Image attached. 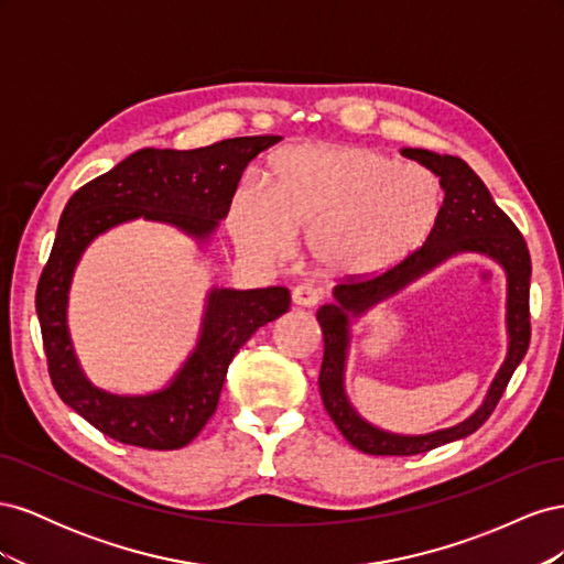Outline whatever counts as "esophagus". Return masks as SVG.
Here are the masks:
<instances>
[{
	"label": "esophagus",
	"mask_w": 564,
	"mask_h": 564,
	"mask_svg": "<svg viewBox=\"0 0 564 564\" xmlns=\"http://www.w3.org/2000/svg\"><path fill=\"white\" fill-rule=\"evenodd\" d=\"M292 301L299 305V308H315V305H319L322 301V294L311 284H299L294 286Z\"/></svg>",
	"instance_id": "obj_1"
}]
</instances>
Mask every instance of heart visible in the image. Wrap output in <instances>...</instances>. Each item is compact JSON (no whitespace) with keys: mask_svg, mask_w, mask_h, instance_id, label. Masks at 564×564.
<instances>
[{"mask_svg":"<svg viewBox=\"0 0 564 564\" xmlns=\"http://www.w3.org/2000/svg\"><path fill=\"white\" fill-rule=\"evenodd\" d=\"M445 191L429 169L357 145H289L270 162L268 187L242 185L228 224L237 245L284 259L308 235L319 270L371 278L402 263L433 232Z\"/></svg>","mask_w":564,"mask_h":564,"instance_id":"b5f03b06","label":"heart"}]
</instances>
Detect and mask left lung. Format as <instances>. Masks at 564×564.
Here are the masks:
<instances>
[{"label":"left lung","instance_id":"obj_1","mask_svg":"<svg viewBox=\"0 0 564 564\" xmlns=\"http://www.w3.org/2000/svg\"><path fill=\"white\" fill-rule=\"evenodd\" d=\"M400 152L440 176L442 191H445V204H442L433 232L421 249L409 253L402 263L381 272V275L336 284L334 301L317 311V322L324 336V357L319 369V395L324 409H327L336 429L344 433L355 449L373 456H412L475 433L497 409L510 377H513V371L522 362L529 348V334H532L529 332V278H532V261H529L524 237L513 220L497 207L487 185L460 158L437 155V152L421 148H402ZM468 250L489 254L507 272V360L495 378L484 404L466 422L429 436H395L381 432L357 415L345 395L343 373L349 345V319L364 314L371 304L397 293L400 288L430 271L442 260Z\"/></svg>","mask_w":564,"mask_h":564}]
</instances>
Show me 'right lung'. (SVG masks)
Listing matches in <instances>:
<instances>
[{
	"label": "right lung",
	"mask_w": 564,
	"mask_h": 564,
	"mask_svg": "<svg viewBox=\"0 0 564 564\" xmlns=\"http://www.w3.org/2000/svg\"><path fill=\"white\" fill-rule=\"evenodd\" d=\"M278 141L280 135H242L197 150L143 148L67 199L35 305L51 383L104 435L143 449L185 447L216 412L235 352L284 315L292 296L286 286L212 289L197 346L169 386L148 395H115L84 377L67 332V292L84 249L135 218L169 224L204 245L228 216L247 164Z\"/></svg>",
	"instance_id": "right-lung-1"
}]
</instances>
